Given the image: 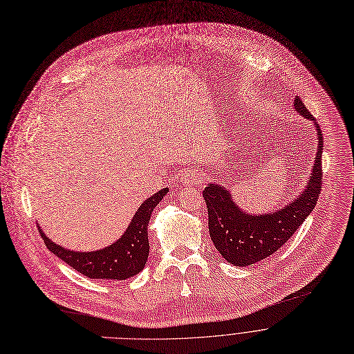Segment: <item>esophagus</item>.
Here are the masks:
<instances>
[{
	"label": "esophagus",
	"mask_w": 354,
	"mask_h": 354,
	"mask_svg": "<svg viewBox=\"0 0 354 354\" xmlns=\"http://www.w3.org/2000/svg\"><path fill=\"white\" fill-rule=\"evenodd\" d=\"M202 179H203V175H202V172L198 171V169H190V171H187V172L180 178V180H182L183 185H195V183H199Z\"/></svg>",
	"instance_id": "1"
}]
</instances>
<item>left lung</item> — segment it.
<instances>
[{
	"label": "left lung",
	"mask_w": 354,
	"mask_h": 354,
	"mask_svg": "<svg viewBox=\"0 0 354 354\" xmlns=\"http://www.w3.org/2000/svg\"><path fill=\"white\" fill-rule=\"evenodd\" d=\"M294 107L305 118L316 121L297 95ZM317 153L308 187L302 195L282 210L268 214L250 216L241 212L232 201L230 192L209 183L203 190V198L209 213V232L216 250L224 260L244 267L259 263L281 248L305 221L316 206L322 187V151L324 138L319 125Z\"/></svg>",
	"instance_id": "obj_1"
}]
</instances>
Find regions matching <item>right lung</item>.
I'll use <instances>...</instances> for the list:
<instances>
[{"label": "right lung", "instance_id": "right-lung-1", "mask_svg": "<svg viewBox=\"0 0 354 354\" xmlns=\"http://www.w3.org/2000/svg\"><path fill=\"white\" fill-rule=\"evenodd\" d=\"M168 194V187L148 198L134 214L131 224L120 240L110 247L99 251H69L52 243L39 227V234L44 239L49 251H52L62 261H65L73 270L87 278L99 279H125L130 278L147 264L149 254L148 243V221L153 207Z\"/></svg>", "mask_w": 354, "mask_h": 354}]
</instances>
